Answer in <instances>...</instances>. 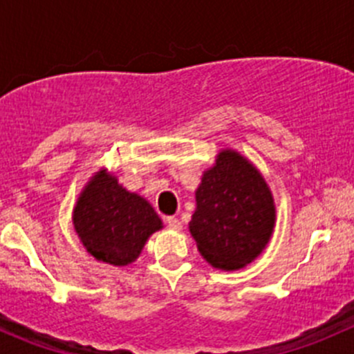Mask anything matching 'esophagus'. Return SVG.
Returning a JSON list of instances; mask_svg holds the SVG:
<instances>
[{"instance_id": "obj_1", "label": "esophagus", "mask_w": 354, "mask_h": 354, "mask_svg": "<svg viewBox=\"0 0 354 354\" xmlns=\"http://www.w3.org/2000/svg\"><path fill=\"white\" fill-rule=\"evenodd\" d=\"M166 224L169 230H174V231L181 230V223H180V219H176V217H166Z\"/></svg>"}]
</instances>
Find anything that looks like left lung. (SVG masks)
I'll list each match as a JSON object with an SVG mask.
<instances>
[{
	"label": "left lung",
	"instance_id": "obj_1",
	"mask_svg": "<svg viewBox=\"0 0 354 354\" xmlns=\"http://www.w3.org/2000/svg\"><path fill=\"white\" fill-rule=\"evenodd\" d=\"M190 233L212 267L243 269L272 236L276 205L266 180L236 151H221L195 192Z\"/></svg>",
	"mask_w": 354,
	"mask_h": 354
}]
</instances>
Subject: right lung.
Listing matches in <instances>:
<instances>
[{
  "instance_id": "right-lung-1",
  "label": "right lung",
  "mask_w": 354,
  "mask_h": 354,
  "mask_svg": "<svg viewBox=\"0 0 354 354\" xmlns=\"http://www.w3.org/2000/svg\"><path fill=\"white\" fill-rule=\"evenodd\" d=\"M73 226L92 257L111 266H128L138 259L149 236L162 227V221L147 200L101 169L77 200Z\"/></svg>"
}]
</instances>
